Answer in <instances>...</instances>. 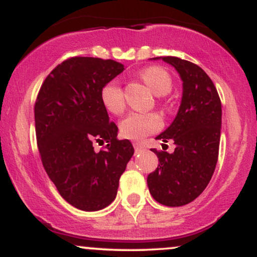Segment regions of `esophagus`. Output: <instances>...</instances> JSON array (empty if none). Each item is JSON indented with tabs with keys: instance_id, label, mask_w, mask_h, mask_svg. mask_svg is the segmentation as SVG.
I'll return each instance as SVG.
<instances>
[{
	"instance_id": "obj_1",
	"label": "esophagus",
	"mask_w": 257,
	"mask_h": 257,
	"mask_svg": "<svg viewBox=\"0 0 257 257\" xmlns=\"http://www.w3.org/2000/svg\"><path fill=\"white\" fill-rule=\"evenodd\" d=\"M134 149H135V153H141L145 151V146L141 145V144H134Z\"/></svg>"
}]
</instances>
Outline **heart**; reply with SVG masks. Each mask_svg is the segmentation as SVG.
Wrapping results in <instances>:
<instances>
[{
	"instance_id": "b5f03b06",
	"label": "heart",
	"mask_w": 257,
	"mask_h": 257,
	"mask_svg": "<svg viewBox=\"0 0 257 257\" xmlns=\"http://www.w3.org/2000/svg\"><path fill=\"white\" fill-rule=\"evenodd\" d=\"M140 77L158 96L166 95L173 88V79L170 75L159 66H150L143 70ZM100 99L104 107L111 113L119 114L124 110L125 102L123 89L114 79L102 85L100 90ZM162 126H163L162 118L155 112H149V113L131 112L119 122V133L123 138L138 141L143 140L147 135L161 131Z\"/></svg>"
}]
</instances>
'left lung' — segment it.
Returning a JSON list of instances; mask_svg holds the SVG:
<instances>
[{"mask_svg":"<svg viewBox=\"0 0 257 257\" xmlns=\"http://www.w3.org/2000/svg\"><path fill=\"white\" fill-rule=\"evenodd\" d=\"M175 67L182 98L173 123L157 140L175 144L173 153L152 151L158 167L147 176L151 196L161 204L181 206L199 196L210 181L219 157L221 101L210 77L198 65L176 57H159Z\"/></svg>","mask_w":257,"mask_h":257,"instance_id":"left-lung-1","label":"left lung"}]
</instances>
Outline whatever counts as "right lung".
<instances>
[{"mask_svg":"<svg viewBox=\"0 0 257 257\" xmlns=\"http://www.w3.org/2000/svg\"><path fill=\"white\" fill-rule=\"evenodd\" d=\"M124 65L75 57L44 79L35 104L37 146L44 170L67 203L83 211L106 208L117 196L119 178L134 155L129 140H118L100 99L102 85ZM106 143L96 153L93 144Z\"/></svg>","mask_w":257,"mask_h":257,"instance_id":"1","label":"right lung"}]
</instances>
